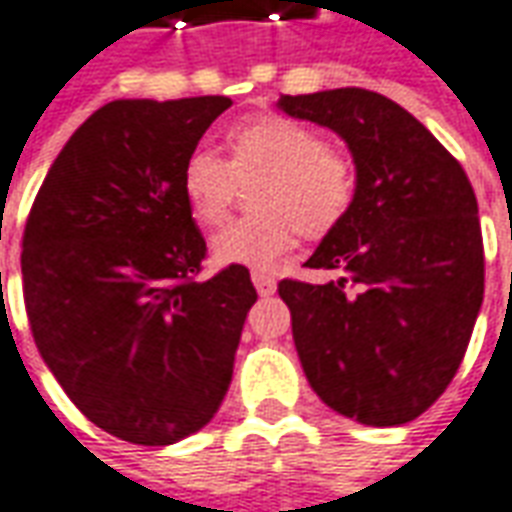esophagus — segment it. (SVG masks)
<instances>
[{
	"label": "esophagus",
	"instance_id": "1",
	"mask_svg": "<svg viewBox=\"0 0 512 512\" xmlns=\"http://www.w3.org/2000/svg\"><path fill=\"white\" fill-rule=\"evenodd\" d=\"M252 282H255L260 296H271V293L277 291V280L271 274H266V271H252Z\"/></svg>",
	"mask_w": 512,
	"mask_h": 512
}]
</instances>
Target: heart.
<instances>
[{
	"label": "heart",
	"mask_w": 512,
	"mask_h": 512,
	"mask_svg": "<svg viewBox=\"0 0 512 512\" xmlns=\"http://www.w3.org/2000/svg\"><path fill=\"white\" fill-rule=\"evenodd\" d=\"M227 160L196 149L180 169V194L191 219L216 230L235 199V185L260 177L255 216L235 221L213 241L221 263L271 268L299 235L324 241L349 219L357 199L355 160L324 144L321 132L282 113H257L224 132Z\"/></svg>",
	"instance_id": "b5f03b06"
}]
</instances>
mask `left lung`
<instances>
[{
  "label": "left lung",
  "instance_id": "8db88e82",
  "mask_svg": "<svg viewBox=\"0 0 512 512\" xmlns=\"http://www.w3.org/2000/svg\"><path fill=\"white\" fill-rule=\"evenodd\" d=\"M277 105L338 132L357 169L349 219L305 263L341 277L277 285L307 382L360 424H407L449 388L480 313L474 188L441 141L388 96L335 88Z\"/></svg>",
  "mask_w": 512,
  "mask_h": 512
}]
</instances>
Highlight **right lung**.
Segmentation results:
<instances>
[{"instance_id":"add662e5","label":"right lung","mask_w":512,"mask_h":512,"mask_svg":"<svg viewBox=\"0 0 512 512\" xmlns=\"http://www.w3.org/2000/svg\"><path fill=\"white\" fill-rule=\"evenodd\" d=\"M232 102L116 99L69 138L21 238L32 338L82 416L121 441L202 430L230 388L257 291L249 268L202 274L207 244L180 169Z\"/></svg>"}]
</instances>
